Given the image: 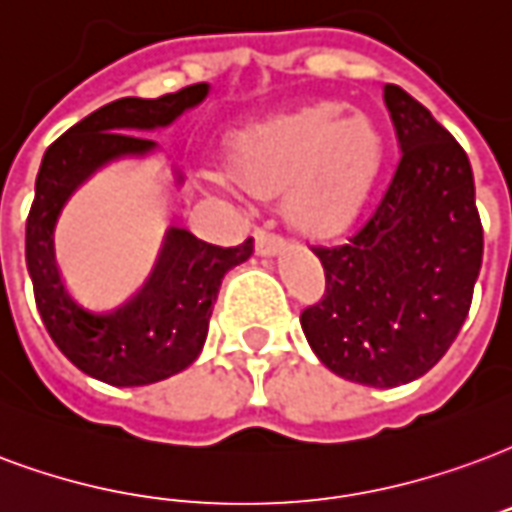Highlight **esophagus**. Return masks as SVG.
<instances>
[{
    "mask_svg": "<svg viewBox=\"0 0 512 512\" xmlns=\"http://www.w3.org/2000/svg\"><path fill=\"white\" fill-rule=\"evenodd\" d=\"M285 246V238L274 236V233H268V230H255V249L257 255H276L279 249Z\"/></svg>",
    "mask_w": 512,
    "mask_h": 512,
    "instance_id": "34e87169",
    "label": "esophagus"
}]
</instances>
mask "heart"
<instances>
[{"label": "heart", "mask_w": 512, "mask_h": 512, "mask_svg": "<svg viewBox=\"0 0 512 512\" xmlns=\"http://www.w3.org/2000/svg\"><path fill=\"white\" fill-rule=\"evenodd\" d=\"M385 138L339 102L260 121L230 143V173L252 198L282 192V214L309 236L342 233L380 176Z\"/></svg>", "instance_id": "obj_1"}]
</instances>
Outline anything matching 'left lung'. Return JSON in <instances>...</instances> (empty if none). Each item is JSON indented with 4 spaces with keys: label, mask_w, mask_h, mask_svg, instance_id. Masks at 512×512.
Listing matches in <instances>:
<instances>
[{
    "label": "left lung",
    "mask_w": 512,
    "mask_h": 512,
    "mask_svg": "<svg viewBox=\"0 0 512 512\" xmlns=\"http://www.w3.org/2000/svg\"><path fill=\"white\" fill-rule=\"evenodd\" d=\"M385 105L399 165L361 227L339 244L312 246L325 293L301 312L317 358L372 388L418 380L448 352L483 263L467 151L399 86H385Z\"/></svg>",
    "instance_id": "obj_1"
}]
</instances>
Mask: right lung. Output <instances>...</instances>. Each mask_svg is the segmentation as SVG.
<instances>
[{
  "instance_id": "right-lung-1",
  "label": "right lung",
  "mask_w": 512,
  "mask_h": 512,
  "mask_svg": "<svg viewBox=\"0 0 512 512\" xmlns=\"http://www.w3.org/2000/svg\"><path fill=\"white\" fill-rule=\"evenodd\" d=\"M206 94V83H192L157 100L124 97L102 105L48 146L34 181L26 268L37 312L56 347L81 372L116 388L160 382L198 358L222 276L244 263L255 244L246 238L238 246H217L184 227H170L143 290L116 309H89L64 287L56 266V217L73 189L100 165L124 154H149L157 146L135 132L168 127Z\"/></svg>"
}]
</instances>
